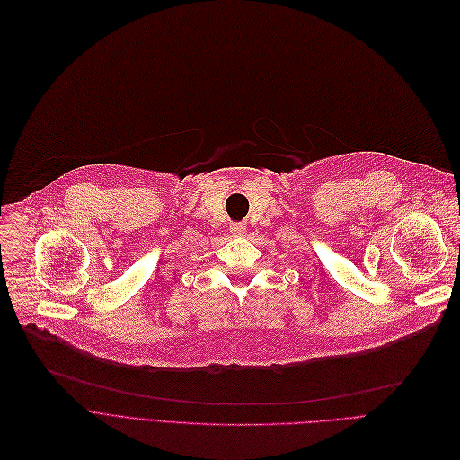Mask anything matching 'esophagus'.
I'll list each match as a JSON object with an SVG mask.
<instances>
[{
    "label": "esophagus",
    "mask_w": 460,
    "mask_h": 460,
    "mask_svg": "<svg viewBox=\"0 0 460 460\" xmlns=\"http://www.w3.org/2000/svg\"><path fill=\"white\" fill-rule=\"evenodd\" d=\"M245 232H247V226H243L242 223H235V225H232V226H230V234H232V235H235V237L243 235Z\"/></svg>",
    "instance_id": "1"
}]
</instances>
